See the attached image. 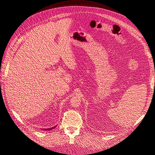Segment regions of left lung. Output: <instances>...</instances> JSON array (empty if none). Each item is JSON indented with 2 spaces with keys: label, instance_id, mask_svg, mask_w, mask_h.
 <instances>
[{
  "label": "left lung",
  "instance_id": "8db88e82",
  "mask_svg": "<svg viewBox=\"0 0 155 155\" xmlns=\"http://www.w3.org/2000/svg\"><path fill=\"white\" fill-rule=\"evenodd\" d=\"M154 86H155V84H154Z\"/></svg>",
  "mask_w": 155,
  "mask_h": 155
}]
</instances>
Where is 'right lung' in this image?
I'll return each instance as SVG.
<instances>
[{"mask_svg": "<svg viewBox=\"0 0 155 155\" xmlns=\"http://www.w3.org/2000/svg\"><path fill=\"white\" fill-rule=\"evenodd\" d=\"M57 126V125H56ZM56 126H54V127H51V128H48V129H44L43 130H52V129H54L55 127H56Z\"/></svg>", "mask_w": 155, "mask_h": 155, "instance_id": "add662e5", "label": "right lung"}]
</instances>
